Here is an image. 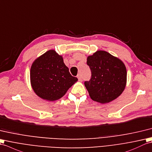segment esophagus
<instances>
[{
  "label": "esophagus",
  "instance_id": "34e87169",
  "mask_svg": "<svg viewBox=\"0 0 152 152\" xmlns=\"http://www.w3.org/2000/svg\"><path fill=\"white\" fill-rule=\"evenodd\" d=\"M77 78H78V79L79 80H82V76H81V75H80V74H79V75H77Z\"/></svg>",
  "mask_w": 152,
  "mask_h": 152
}]
</instances>
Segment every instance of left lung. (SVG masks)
<instances>
[{
  "label": "left lung",
  "mask_w": 152,
  "mask_h": 152,
  "mask_svg": "<svg viewBox=\"0 0 152 152\" xmlns=\"http://www.w3.org/2000/svg\"><path fill=\"white\" fill-rule=\"evenodd\" d=\"M91 78L85 85L92 100L107 103L117 98L126 85L127 72L124 64L104 50H98L87 58Z\"/></svg>",
  "instance_id": "8db88e82"
}]
</instances>
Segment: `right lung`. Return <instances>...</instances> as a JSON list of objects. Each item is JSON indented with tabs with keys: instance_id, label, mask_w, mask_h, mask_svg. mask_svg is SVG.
<instances>
[{
	"instance_id": "obj_1",
	"label": "right lung",
	"mask_w": 152,
	"mask_h": 152,
	"mask_svg": "<svg viewBox=\"0 0 152 152\" xmlns=\"http://www.w3.org/2000/svg\"><path fill=\"white\" fill-rule=\"evenodd\" d=\"M77 77L71 75L62 56L50 50L33 62L30 81L35 93L43 99H60L75 83Z\"/></svg>"
}]
</instances>
